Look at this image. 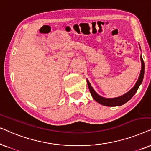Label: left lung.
I'll list each match as a JSON object with an SVG mask.
<instances>
[{"label":"left lung","instance_id":"left-lung-1","mask_svg":"<svg viewBox=\"0 0 151 151\" xmlns=\"http://www.w3.org/2000/svg\"><path fill=\"white\" fill-rule=\"evenodd\" d=\"M141 58V62H142V69H141V72H140V75L139 77V79H138L137 82H136L135 85L134 87L132 88L131 91H129V92L123 95L120 97H118V98H104L101 97L95 91L93 88L88 82V80H86L87 81V84L88 86V88H89L90 93L91 94V96L95 100L96 102H98L100 104L104 105V106H121L128 102L130 99H131L132 97H133L139 88V86L140 84H142V80H143L144 78V63L143 59H142V57L141 55L140 57Z\"/></svg>","mask_w":151,"mask_h":151}]
</instances>
